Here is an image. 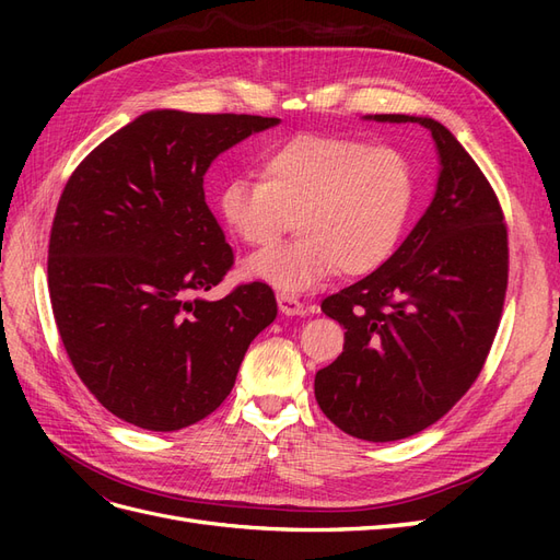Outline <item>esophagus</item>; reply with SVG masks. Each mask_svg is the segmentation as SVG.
Wrapping results in <instances>:
<instances>
[{
	"instance_id": "obj_1",
	"label": "esophagus",
	"mask_w": 560,
	"mask_h": 560,
	"mask_svg": "<svg viewBox=\"0 0 560 560\" xmlns=\"http://www.w3.org/2000/svg\"><path fill=\"white\" fill-rule=\"evenodd\" d=\"M278 306H280V313H284V315L306 313V306H303L296 296H290V294H278Z\"/></svg>"
}]
</instances>
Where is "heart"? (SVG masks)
Returning <instances> with one entry per match:
<instances>
[{
  "instance_id": "obj_1",
  "label": "heart",
  "mask_w": 560,
  "mask_h": 560,
  "mask_svg": "<svg viewBox=\"0 0 560 560\" xmlns=\"http://www.w3.org/2000/svg\"><path fill=\"white\" fill-rule=\"evenodd\" d=\"M413 196L411 165L397 149L338 135H296L266 151L259 179L231 177L219 191V212L249 247L273 245L296 219L301 238L254 254L245 273L299 294L338 270H378L401 241Z\"/></svg>"
}]
</instances>
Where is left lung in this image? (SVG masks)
I'll list each match as a JSON object with an SVG mask.
<instances>
[{
  "label": "left lung",
  "mask_w": 560,
  "mask_h": 560,
  "mask_svg": "<svg viewBox=\"0 0 560 560\" xmlns=\"http://www.w3.org/2000/svg\"><path fill=\"white\" fill-rule=\"evenodd\" d=\"M366 118L425 126L442 171L430 208L393 257L322 301L346 343L317 371L315 399L346 434L397 442L446 416L481 374L500 327L510 247L493 186L448 128L428 116Z\"/></svg>",
  "instance_id": "left-lung-1"
}]
</instances>
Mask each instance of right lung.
I'll use <instances>...</instances> for the list:
<instances>
[{
  "label": "right lung",
  "instance_id": "add662e5",
  "mask_svg": "<svg viewBox=\"0 0 560 560\" xmlns=\"http://www.w3.org/2000/svg\"><path fill=\"white\" fill-rule=\"evenodd\" d=\"M278 124L154 109L97 144L65 184L48 241L50 306L83 385L130 425L175 432L210 416L278 315L266 282L196 296L233 266L202 177L222 151Z\"/></svg>",
  "mask_w": 560,
  "mask_h": 560
}]
</instances>
